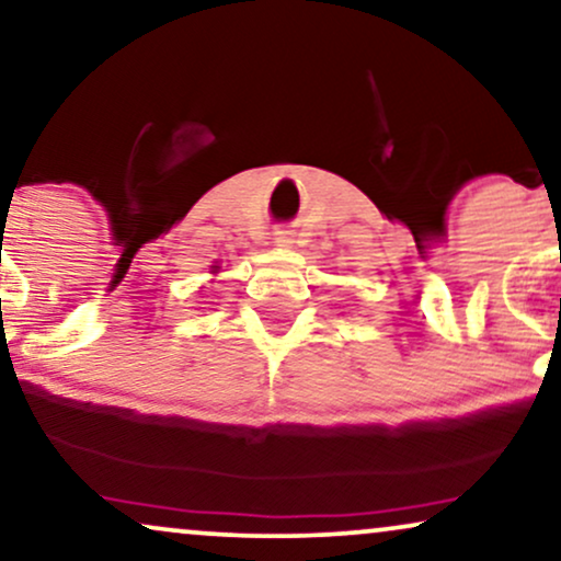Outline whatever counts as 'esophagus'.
Returning a JSON list of instances; mask_svg holds the SVG:
<instances>
[{"mask_svg":"<svg viewBox=\"0 0 561 561\" xmlns=\"http://www.w3.org/2000/svg\"><path fill=\"white\" fill-rule=\"evenodd\" d=\"M274 245H279V248H289L295 243V232L289 230V228H276L274 230Z\"/></svg>","mask_w":561,"mask_h":561,"instance_id":"1","label":"esophagus"}]
</instances>
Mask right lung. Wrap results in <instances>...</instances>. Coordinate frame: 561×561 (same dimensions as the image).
<instances>
[{"instance_id":"1","label":"right lung","mask_w":561,"mask_h":561,"mask_svg":"<svg viewBox=\"0 0 561 561\" xmlns=\"http://www.w3.org/2000/svg\"><path fill=\"white\" fill-rule=\"evenodd\" d=\"M211 268H215V272H217V266H211Z\"/></svg>"}]
</instances>
